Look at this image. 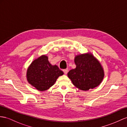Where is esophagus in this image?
<instances>
[{
	"label": "esophagus",
	"mask_w": 127,
	"mask_h": 127,
	"mask_svg": "<svg viewBox=\"0 0 127 127\" xmlns=\"http://www.w3.org/2000/svg\"><path fill=\"white\" fill-rule=\"evenodd\" d=\"M68 71H69V70H68V69H66L63 70V72H64V73L65 74H66L67 73Z\"/></svg>",
	"instance_id": "34e87169"
}]
</instances>
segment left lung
<instances>
[{
    "label": "left lung",
    "instance_id": "8db88e82",
    "mask_svg": "<svg viewBox=\"0 0 127 127\" xmlns=\"http://www.w3.org/2000/svg\"><path fill=\"white\" fill-rule=\"evenodd\" d=\"M74 63L76 67L71 70L67 76L77 88L87 91L102 82L105 75L103 67L92 54L77 55L74 58Z\"/></svg>",
    "mask_w": 127,
    "mask_h": 127
}]
</instances>
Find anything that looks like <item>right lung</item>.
Wrapping results in <instances>:
<instances>
[{
  "label": "right lung",
  "instance_id": "add662e5",
  "mask_svg": "<svg viewBox=\"0 0 127 127\" xmlns=\"http://www.w3.org/2000/svg\"><path fill=\"white\" fill-rule=\"evenodd\" d=\"M63 72L55 65H52L45 55L39 57L31 64L27 71L28 82L40 91L47 90L56 82Z\"/></svg>",
  "mask_w": 127,
  "mask_h": 127
}]
</instances>
